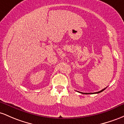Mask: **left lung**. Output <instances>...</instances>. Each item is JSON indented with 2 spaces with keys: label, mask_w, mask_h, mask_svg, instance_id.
I'll return each instance as SVG.
<instances>
[{
  "label": "left lung",
  "mask_w": 124,
  "mask_h": 124,
  "mask_svg": "<svg viewBox=\"0 0 124 124\" xmlns=\"http://www.w3.org/2000/svg\"><path fill=\"white\" fill-rule=\"evenodd\" d=\"M105 88H104L103 89V90H101V91H98V92H96V93H81L80 92V93H81V94H98V93H101V92H102V91H104V90H105ZM79 93H80V92H79Z\"/></svg>",
  "instance_id": "left-lung-1"
}]
</instances>
